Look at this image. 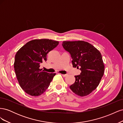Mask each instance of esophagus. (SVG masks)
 <instances>
[{
	"label": "esophagus",
	"instance_id": "obj_1",
	"mask_svg": "<svg viewBox=\"0 0 123 123\" xmlns=\"http://www.w3.org/2000/svg\"><path fill=\"white\" fill-rule=\"evenodd\" d=\"M61 75H62L63 77H66L67 76V74H61Z\"/></svg>",
	"mask_w": 123,
	"mask_h": 123
}]
</instances>
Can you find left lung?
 Returning <instances> with one entry per match:
<instances>
[{"mask_svg":"<svg viewBox=\"0 0 123 123\" xmlns=\"http://www.w3.org/2000/svg\"><path fill=\"white\" fill-rule=\"evenodd\" d=\"M62 45L71 55L73 67H80L81 70L70 88L79 96L89 95L98 87L104 75L105 66L101 53L91 44L82 40L65 41Z\"/></svg>","mask_w":123,"mask_h":123,"instance_id":"left-lung-1","label":"left lung"}]
</instances>
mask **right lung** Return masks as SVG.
Returning <instances> with one entry per match:
<instances>
[{
    "instance_id": "add662e5",
    "label": "right lung",
    "mask_w": 123,
    "mask_h": 123,
    "mask_svg": "<svg viewBox=\"0 0 123 123\" xmlns=\"http://www.w3.org/2000/svg\"><path fill=\"white\" fill-rule=\"evenodd\" d=\"M59 42L48 39L30 41L18 50L15 56L14 68L21 88L33 96L42 95L49 87L55 73L40 69L47 61V55L57 47Z\"/></svg>"
}]
</instances>
